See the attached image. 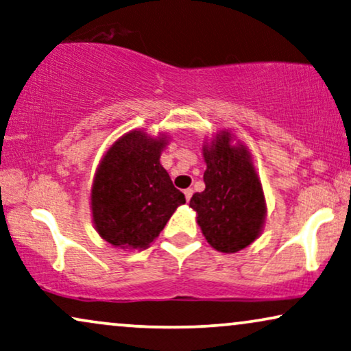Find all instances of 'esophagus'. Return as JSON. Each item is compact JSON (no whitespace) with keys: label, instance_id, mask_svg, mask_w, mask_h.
Returning <instances> with one entry per match:
<instances>
[{"label":"esophagus","instance_id":"obj_1","mask_svg":"<svg viewBox=\"0 0 351 351\" xmlns=\"http://www.w3.org/2000/svg\"><path fill=\"white\" fill-rule=\"evenodd\" d=\"M193 194H194V191L191 189V188H188V189H184V197H186V200H191V197H193Z\"/></svg>","mask_w":351,"mask_h":351}]
</instances>
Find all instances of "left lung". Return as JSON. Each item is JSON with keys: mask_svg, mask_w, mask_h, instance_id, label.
Masks as SVG:
<instances>
[{"mask_svg": "<svg viewBox=\"0 0 351 351\" xmlns=\"http://www.w3.org/2000/svg\"><path fill=\"white\" fill-rule=\"evenodd\" d=\"M202 156L205 189L191 197L189 207L208 244L223 254H236L263 231V186L249 149L230 130L205 139Z\"/></svg>", "mask_w": 351, "mask_h": 351, "instance_id": "8db88e82", "label": "left lung"}]
</instances>
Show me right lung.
Listing matches in <instances>:
<instances>
[{"label": "right lung", "mask_w": 351, "mask_h": 351, "mask_svg": "<svg viewBox=\"0 0 351 351\" xmlns=\"http://www.w3.org/2000/svg\"><path fill=\"white\" fill-rule=\"evenodd\" d=\"M170 134L132 130L110 144L91 184L95 230L110 245L144 250L157 239L184 194L160 163Z\"/></svg>", "instance_id": "obj_1"}]
</instances>
